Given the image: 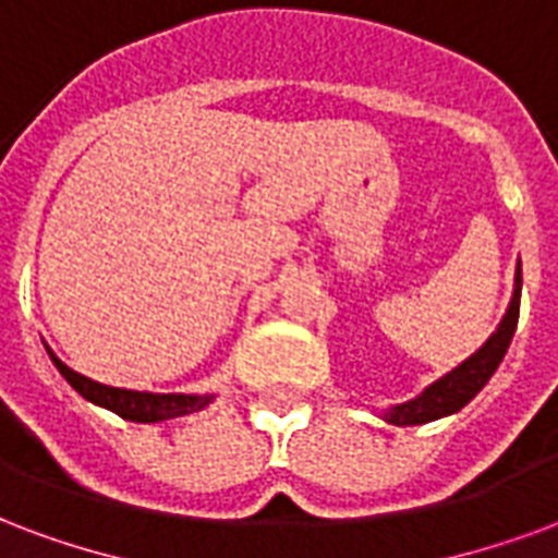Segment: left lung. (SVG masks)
Wrapping results in <instances>:
<instances>
[{
	"label": "left lung",
	"instance_id": "1",
	"mask_svg": "<svg viewBox=\"0 0 558 558\" xmlns=\"http://www.w3.org/2000/svg\"><path fill=\"white\" fill-rule=\"evenodd\" d=\"M518 314H521V262H518V270H514L512 303H509V308L502 314L497 332H492V338L471 359H464L450 374H444L441 379L426 385L423 393H417L414 400L391 405L383 414L385 421L393 423V426H417V423L438 421L444 414L459 412L462 405L471 403L473 397L483 391V385L492 379L494 371L500 367L502 355L509 350L514 329H518Z\"/></svg>",
	"mask_w": 558,
	"mask_h": 558
}]
</instances>
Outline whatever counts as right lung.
Segmentation results:
<instances>
[{
	"instance_id": "1",
	"label": "right lung",
	"mask_w": 558,
	"mask_h": 558,
	"mask_svg": "<svg viewBox=\"0 0 558 558\" xmlns=\"http://www.w3.org/2000/svg\"><path fill=\"white\" fill-rule=\"evenodd\" d=\"M49 359L56 362L66 383L73 385L75 391L82 393L90 403L102 405L108 412L120 414L123 421L135 423H158L170 421V417H182V414L199 412L205 405L211 403V393H149V391H125V388H111V385L94 383L87 376L75 374L73 367H66L56 353H49Z\"/></svg>"
}]
</instances>
